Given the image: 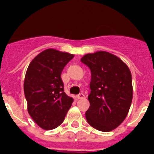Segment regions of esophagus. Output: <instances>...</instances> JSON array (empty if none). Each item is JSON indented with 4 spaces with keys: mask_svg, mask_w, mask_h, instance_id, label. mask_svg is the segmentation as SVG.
Returning a JSON list of instances; mask_svg holds the SVG:
<instances>
[{
    "mask_svg": "<svg viewBox=\"0 0 154 154\" xmlns=\"http://www.w3.org/2000/svg\"><path fill=\"white\" fill-rule=\"evenodd\" d=\"M77 99H83V98H85V94H82V93H81V94H78V95H77Z\"/></svg>",
    "mask_w": 154,
    "mask_h": 154,
    "instance_id": "1",
    "label": "esophagus"
}]
</instances>
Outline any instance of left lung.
<instances>
[{"mask_svg": "<svg viewBox=\"0 0 154 154\" xmlns=\"http://www.w3.org/2000/svg\"><path fill=\"white\" fill-rule=\"evenodd\" d=\"M81 60L91 71L87 122L99 131H112L125 119L131 105V72L119 57L105 51L86 54Z\"/></svg>", "mask_w": 154, "mask_h": 154, "instance_id": "8db88e82", "label": "left lung"}]
</instances>
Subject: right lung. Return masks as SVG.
<instances>
[{
  "instance_id": "right-lung-1",
  "label": "right lung",
  "mask_w": 154,
  "mask_h": 154,
  "mask_svg": "<svg viewBox=\"0 0 154 154\" xmlns=\"http://www.w3.org/2000/svg\"><path fill=\"white\" fill-rule=\"evenodd\" d=\"M74 55L49 49L30 62L25 74L24 92L28 112L43 129H53L65 120L73 99L64 92L63 69Z\"/></svg>"
}]
</instances>
